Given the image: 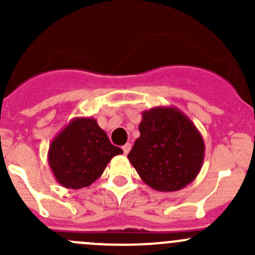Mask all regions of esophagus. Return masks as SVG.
Returning <instances> with one entry per match:
<instances>
[{"label": "esophagus", "instance_id": "obj_1", "mask_svg": "<svg viewBox=\"0 0 255 255\" xmlns=\"http://www.w3.org/2000/svg\"><path fill=\"white\" fill-rule=\"evenodd\" d=\"M130 148H132V145H130V143H126L125 145L122 146V149H123V153L126 154V155H127L128 153H129V150H130Z\"/></svg>", "mask_w": 255, "mask_h": 255}]
</instances>
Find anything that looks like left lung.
<instances>
[{"instance_id":"8db88e82","label":"left lung","mask_w":255,"mask_h":255,"mask_svg":"<svg viewBox=\"0 0 255 255\" xmlns=\"http://www.w3.org/2000/svg\"><path fill=\"white\" fill-rule=\"evenodd\" d=\"M139 132L128 159L148 186L173 192L196 179L204 163L205 143L185 113L173 106L143 111Z\"/></svg>"}]
</instances>
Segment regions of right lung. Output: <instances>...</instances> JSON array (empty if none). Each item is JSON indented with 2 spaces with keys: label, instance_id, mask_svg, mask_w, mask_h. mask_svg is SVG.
I'll return each instance as SVG.
<instances>
[{
  "label": "right lung",
  "instance_id": "add662e5",
  "mask_svg": "<svg viewBox=\"0 0 255 255\" xmlns=\"http://www.w3.org/2000/svg\"><path fill=\"white\" fill-rule=\"evenodd\" d=\"M122 153L95 118L76 117L51 140L48 163L61 186L78 190L96 181L113 156Z\"/></svg>",
  "mask_w": 255,
  "mask_h": 255
}]
</instances>
